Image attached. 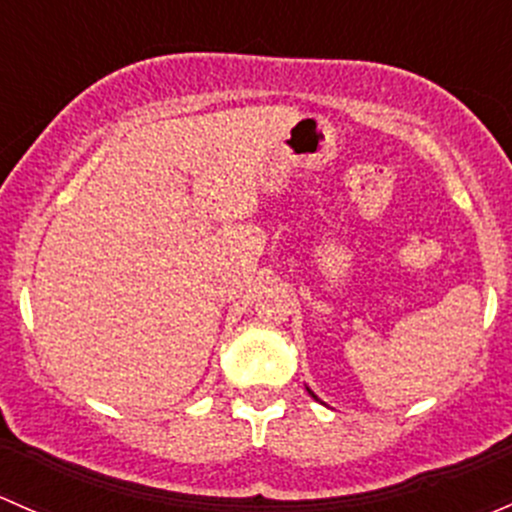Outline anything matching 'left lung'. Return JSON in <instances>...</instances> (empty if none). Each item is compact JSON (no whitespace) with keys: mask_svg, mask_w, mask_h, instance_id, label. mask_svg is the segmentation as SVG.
Here are the masks:
<instances>
[{"mask_svg":"<svg viewBox=\"0 0 512 512\" xmlns=\"http://www.w3.org/2000/svg\"><path fill=\"white\" fill-rule=\"evenodd\" d=\"M308 392H310V389H308ZM310 397H313V399H318V397H315V394H313V392H310Z\"/></svg>","mask_w":512,"mask_h":512,"instance_id":"obj_1","label":"left lung"}]
</instances>
